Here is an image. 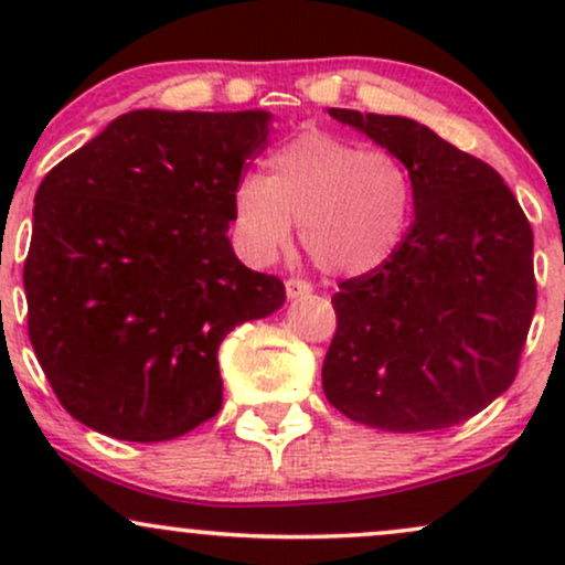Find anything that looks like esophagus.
<instances>
[{
  "instance_id": "1",
  "label": "esophagus",
  "mask_w": 565,
  "mask_h": 565,
  "mask_svg": "<svg viewBox=\"0 0 565 565\" xmlns=\"http://www.w3.org/2000/svg\"><path fill=\"white\" fill-rule=\"evenodd\" d=\"M310 291H313V287H310V284L305 281V278H289V281H287V295L291 297V300L310 295Z\"/></svg>"
}]
</instances>
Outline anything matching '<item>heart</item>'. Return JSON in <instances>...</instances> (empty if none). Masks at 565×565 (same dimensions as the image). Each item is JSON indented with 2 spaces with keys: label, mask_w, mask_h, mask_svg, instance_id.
Instances as JSON below:
<instances>
[{
  "label": "heart",
  "mask_w": 565,
  "mask_h": 565,
  "mask_svg": "<svg viewBox=\"0 0 565 565\" xmlns=\"http://www.w3.org/2000/svg\"><path fill=\"white\" fill-rule=\"evenodd\" d=\"M412 210V174L398 157L308 129L270 153L265 178L238 180L233 231L246 260L268 265L289 246L291 223H300L316 268L355 278L391 260Z\"/></svg>",
  "instance_id": "1"
}]
</instances>
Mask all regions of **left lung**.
Returning <instances> with one entry per match:
<instances>
[{"instance_id":"8db88e82","label":"left lung","mask_w":565,"mask_h":565,"mask_svg":"<svg viewBox=\"0 0 565 565\" xmlns=\"http://www.w3.org/2000/svg\"><path fill=\"white\" fill-rule=\"evenodd\" d=\"M404 161L414 223L332 297L329 404L393 433L444 430L512 385L536 308L534 233L497 170L406 116L329 108Z\"/></svg>"}]
</instances>
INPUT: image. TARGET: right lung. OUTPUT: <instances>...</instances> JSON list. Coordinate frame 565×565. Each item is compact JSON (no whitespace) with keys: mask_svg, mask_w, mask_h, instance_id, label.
Segmentation results:
<instances>
[{"mask_svg":"<svg viewBox=\"0 0 565 565\" xmlns=\"http://www.w3.org/2000/svg\"><path fill=\"white\" fill-rule=\"evenodd\" d=\"M268 129V111L142 108L42 180L23 265L29 337L82 425L157 444L220 412V342L287 300L228 238L233 191Z\"/></svg>","mask_w":565,"mask_h":565,"instance_id":"add662e5","label":"right lung"}]
</instances>
